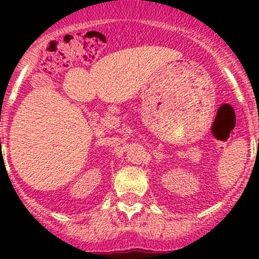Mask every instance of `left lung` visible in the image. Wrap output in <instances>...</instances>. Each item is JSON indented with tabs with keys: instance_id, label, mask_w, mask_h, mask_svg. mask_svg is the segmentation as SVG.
Returning <instances> with one entry per match:
<instances>
[{
	"instance_id": "left-lung-1",
	"label": "left lung",
	"mask_w": 259,
	"mask_h": 259,
	"mask_svg": "<svg viewBox=\"0 0 259 259\" xmlns=\"http://www.w3.org/2000/svg\"><path fill=\"white\" fill-rule=\"evenodd\" d=\"M258 142H259V140H258Z\"/></svg>"
}]
</instances>
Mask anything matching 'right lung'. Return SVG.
I'll return each mask as SVG.
<instances>
[{
    "label": "right lung",
    "mask_w": 259,
    "mask_h": 259,
    "mask_svg": "<svg viewBox=\"0 0 259 259\" xmlns=\"http://www.w3.org/2000/svg\"><path fill=\"white\" fill-rule=\"evenodd\" d=\"M0 140H1V139H0Z\"/></svg>",
    "instance_id": "obj_1"
}]
</instances>
